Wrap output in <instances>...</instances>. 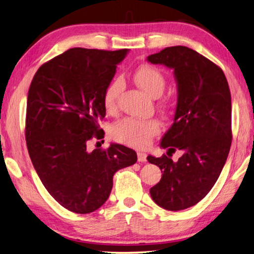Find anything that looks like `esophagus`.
Segmentation results:
<instances>
[{
    "label": "esophagus",
    "mask_w": 254,
    "mask_h": 254,
    "mask_svg": "<svg viewBox=\"0 0 254 254\" xmlns=\"http://www.w3.org/2000/svg\"><path fill=\"white\" fill-rule=\"evenodd\" d=\"M137 157H138V161H140V162H143V161L147 160V155L145 154V152L138 151L137 152Z\"/></svg>",
    "instance_id": "1"
}]
</instances>
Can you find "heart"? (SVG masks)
I'll return each mask as SVG.
<instances>
[{"instance_id":"heart-1","label":"heart","mask_w":254,"mask_h":254,"mask_svg":"<svg viewBox=\"0 0 254 254\" xmlns=\"http://www.w3.org/2000/svg\"><path fill=\"white\" fill-rule=\"evenodd\" d=\"M133 79L139 87L152 97H157L164 92L166 78L164 74L155 66L141 65L133 71ZM123 89L122 79L116 78L109 84L104 92L103 103L106 111L112 112L116 108L117 99ZM160 131V124L157 119L124 118L115 123L111 128V135L115 140L125 145L145 148L152 138Z\"/></svg>"}]
</instances>
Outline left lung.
Here are the masks:
<instances>
[{
	"label": "left lung",
	"mask_w": 254,
	"mask_h": 254,
	"mask_svg": "<svg viewBox=\"0 0 254 254\" xmlns=\"http://www.w3.org/2000/svg\"><path fill=\"white\" fill-rule=\"evenodd\" d=\"M147 61L174 69L177 107L160 147L184 152L177 162L168 152L147 157L162 172L150 195L159 207L179 211L208 194L226 164L232 139L231 94L222 69L189 47H166Z\"/></svg>",
	"instance_id": "8db88e82"
}]
</instances>
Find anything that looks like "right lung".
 <instances>
[{"label": "right lung", "instance_id": "1", "mask_svg": "<svg viewBox=\"0 0 254 254\" xmlns=\"http://www.w3.org/2000/svg\"><path fill=\"white\" fill-rule=\"evenodd\" d=\"M128 50L75 47L43 64L28 89L25 138L32 164L46 190L75 213H90L106 202L115 172L137 161L119 143L88 150L102 135L103 96Z\"/></svg>", "mask_w": 254, "mask_h": 254}]
</instances>
